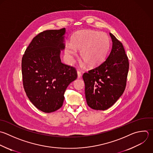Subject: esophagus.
I'll use <instances>...</instances> for the list:
<instances>
[{
  "label": "esophagus",
  "mask_w": 153,
  "mask_h": 153,
  "mask_svg": "<svg viewBox=\"0 0 153 153\" xmlns=\"http://www.w3.org/2000/svg\"><path fill=\"white\" fill-rule=\"evenodd\" d=\"M77 78L79 79V78H80L81 77V76H82V75H81V73L79 72V71H77Z\"/></svg>",
  "instance_id": "1"
}]
</instances>
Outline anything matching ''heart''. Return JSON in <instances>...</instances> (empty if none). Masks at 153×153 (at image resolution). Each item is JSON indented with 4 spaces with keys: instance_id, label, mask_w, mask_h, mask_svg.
<instances>
[{
    "instance_id": "b5f03b06",
    "label": "heart",
    "mask_w": 153,
    "mask_h": 153,
    "mask_svg": "<svg viewBox=\"0 0 153 153\" xmlns=\"http://www.w3.org/2000/svg\"><path fill=\"white\" fill-rule=\"evenodd\" d=\"M110 46L108 36L103 32L84 30L76 33L71 42H67L65 52L69 57L76 55V50L80 51V57L86 65L94 68L105 59Z\"/></svg>"
}]
</instances>
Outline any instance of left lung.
Returning a JSON list of instances; mask_svg holds the SVG:
<instances>
[{
    "mask_svg": "<svg viewBox=\"0 0 153 153\" xmlns=\"http://www.w3.org/2000/svg\"><path fill=\"white\" fill-rule=\"evenodd\" d=\"M111 51L98 67L84 73L85 95L87 105L95 110H106L123 94L126 85L129 63L122 43L109 33Z\"/></svg>",
    "mask_w": 153,
    "mask_h": 153,
    "instance_id": "left-lung-1",
    "label": "left lung"
}]
</instances>
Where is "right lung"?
<instances>
[{"label":"right lung","mask_w":153,"mask_h":153,"mask_svg":"<svg viewBox=\"0 0 153 153\" xmlns=\"http://www.w3.org/2000/svg\"><path fill=\"white\" fill-rule=\"evenodd\" d=\"M66 29L48 30L36 35L22 58L23 87L30 101L46 113L60 108L64 93L77 78L76 69L61 62Z\"/></svg>","instance_id":"obj_1"}]
</instances>
